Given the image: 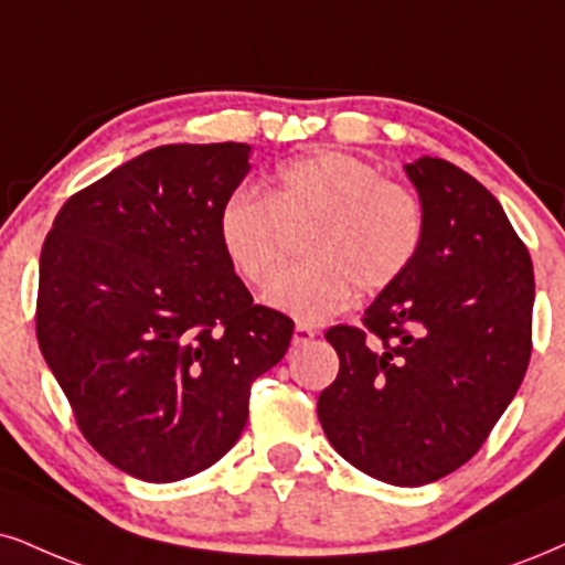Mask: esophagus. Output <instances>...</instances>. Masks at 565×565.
I'll use <instances>...</instances> for the list:
<instances>
[{
    "label": "esophagus",
    "instance_id": "1",
    "mask_svg": "<svg viewBox=\"0 0 565 565\" xmlns=\"http://www.w3.org/2000/svg\"><path fill=\"white\" fill-rule=\"evenodd\" d=\"M315 335H317V332L311 330V327H306V324H296V330H294V345H306V343H311V340H315Z\"/></svg>",
    "mask_w": 565,
    "mask_h": 565
}]
</instances>
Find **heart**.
Wrapping results in <instances>:
<instances>
[{
  "mask_svg": "<svg viewBox=\"0 0 565 565\" xmlns=\"http://www.w3.org/2000/svg\"><path fill=\"white\" fill-rule=\"evenodd\" d=\"M303 230L301 264L285 269L267 303L303 324H322L356 290L380 294L416 262L427 214L414 191L364 159L319 151L282 162L267 191L235 188L217 217L220 246L250 288H264L285 254V233Z\"/></svg>",
  "mask_w": 565,
  "mask_h": 565,
  "instance_id": "obj_1",
  "label": "heart"
}]
</instances>
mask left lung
Segmentation results:
<instances>
[{"label":"left lung","mask_w":565,"mask_h":565,"mask_svg":"<svg viewBox=\"0 0 565 565\" xmlns=\"http://www.w3.org/2000/svg\"><path fill=\"white\" fill-rule=\"evenodd\" d=\"M424 246L361 327L324 332L340 372L317 403L327 440L380 482L443 479L482 448L532 356L529 250L487 188L445 159L406 164Z\"/></svg>","instance_id":"1"}]
</instances>
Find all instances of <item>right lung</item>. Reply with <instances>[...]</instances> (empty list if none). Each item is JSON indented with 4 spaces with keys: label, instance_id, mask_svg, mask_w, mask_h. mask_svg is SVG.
<instances>
[{
    "label": "right lung",
    "instance_id": "1",
    "mask_svg": "<svg viewBox=\"0 0 565 565\" xmlns=\"http://www.w3.org/2000/svg\"><path fill=\"white\" fill-rule=\"evenodd\" d=\"M248 157L233 141L143 151L70 196L41 248V353L90 448L143 482L217 463L294 338L220 246Z\"/></svg>",
    "mask_w": 565,
    "mask_h": 565
}]
</instances>
